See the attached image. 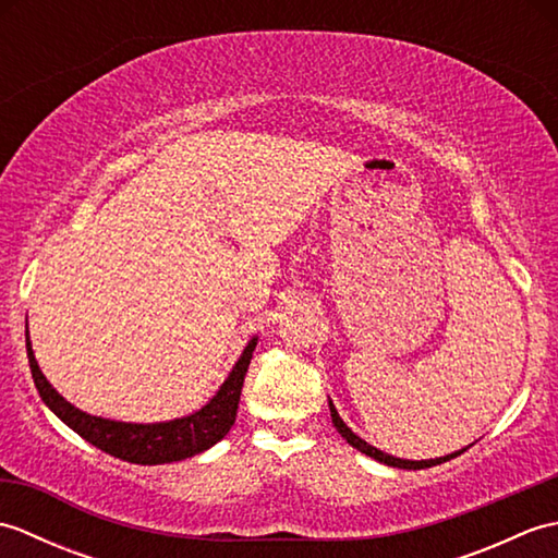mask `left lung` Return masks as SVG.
<instances>
[{"label": "left lung", "instance_id": "1", "mask_svg": "<svg viewBox=\"0 0 558 558\" xmlns=\"http://www.w3.org/2000/svg\"><path fill=\"white\" fill-rule=\"evenodd\" d=\"M328 408H330V420H333V426L338 429V434L345 438V441L352 446V448H357L360 453H364V456H369V458H374V460H378V462H384V465H390V468H400V470H424V468H434V465H441V462H446V460H450V458H456V456H460L462 450H456V453H450V456H444V458H434V460H402V458H396V456H388V453H384V450H378V448H374V446H369L364 441V438H360L357 434H354L350 426L340 420V414H338V410H336V405H333V400H328Z\"/></svg>", "mask_w": 558, "mask_h": 558}]
</instances>
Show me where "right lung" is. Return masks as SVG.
<instances>
[{
  "mask_svg": "<svg viewBox=\"0 0 558 558\" xmlns=\"http://www.w3.org/2000/svg\"><path fill=\"white\" fill-rule=\"evenodd\" d=\"M256 340L258 338L248 340L242 357L232 366L230 376L225 378V384L220 386L218 393L213 396L204 408L180 420L156 422V424H132V422H114V420L96 417V414L83 412L59 396L52 388V384L47 381L45 374L40 372L38 362H35L31 338L26 330L31 374L45 405L50 408L57 417L69 426V429H74L81 438H86L88 444L120 460L136 462V465H165V462L192 458V456L204 453V450L216 446L220 438H225V434L232 429L234 417H236V405H240L244 376L248 369V362H252Z\"/></svg>",
  "mask_w": 558,
  "mask_h": 558,
  "instance_id": "obj_1",
  "label": "right lung"
}]
</instances>
